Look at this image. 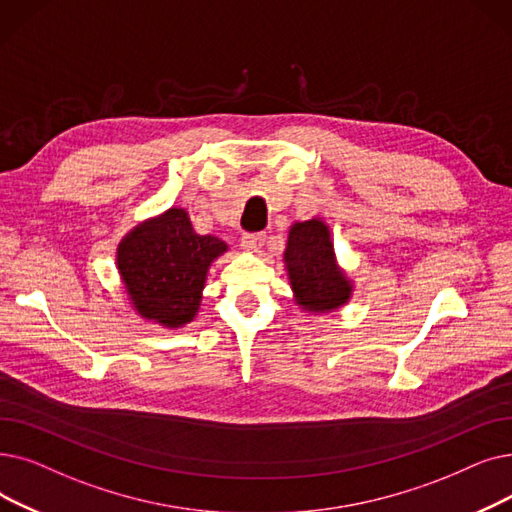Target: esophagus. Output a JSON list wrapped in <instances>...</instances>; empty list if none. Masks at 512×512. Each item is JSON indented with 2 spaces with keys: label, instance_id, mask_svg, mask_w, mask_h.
I'll use <instances>...</instances> for the list:
<instances>
[{
  "label": "esophagus",
  "instance_id": "34e87169",
  "mask_svg": "<svg viewBox=\"0 0 512 512\" xmlns=\"http://www.w3.org/2000/svg\"><path fill=\"white\" fill-rule=\"evenodd\" d=\"M265 242V234L263 232H247L242 234V247L251 251V253H257Z\"/></svg>",
  "mask_w": 512,
  "mask_h": 512
}]
</instances>
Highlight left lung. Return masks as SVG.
I'll use <instances>...</instances> for the list:
<instances>
[{"label":"left lung","instance_id":"1","mask_svg":"<svg viewBox=\"0 0 512 512\" xmlns=\"http://www.w3.org/2000/svg\"><path fill=\"white\" fill-rule=\"evenodd\" d=\"M284 261L297 303L309 311H328L349 299L351 286L337 268L328 228L320 219L295 224L288 234Z\"/></svg>","mask_w":512,"mask_h":512}]
</instances>
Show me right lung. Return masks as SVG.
Listing matches in <instances>:
<instances>
[{
  "label": "right lung",
  "mask_w": 512,
  "mask_h": 512,
  "mask_svg": "<svg viewBox=\"0 0 512 512\" xmlns=\"http://www.w3.org/2000/svg\"><path fill=\"white\" fill-rule=\"evenodd\" d=\"M226 249L196 234L184 209H169L123 238L117 263L140 314L175 328L194 318L209 265Z\"/></svg>",
  "instance_id": "1"
}]
</instances>
